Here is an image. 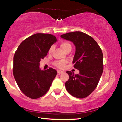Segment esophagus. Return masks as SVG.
Wrapping results in <instances>:
<instances>
[{
  "label": "esophagus",
  "mask_w": 122,
  "mask_h": 122,
  "mask_svg": "<svg viewBox=\"0 0 122 122\" xmlns=\"http://www.w3.org/2000/svg\"><path fill=\"white\" fill-rule=\"evenodd\" d=\"M57 73H58V75H60V74L63 73H64V72H63V71H60V70H58V71H57Z\"/></svg>",
  "instance_id": "esophagus-1"
}]
</instances>
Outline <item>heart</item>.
Segmentation results:
<instances>
[{
    "label": "heart",
    "instance_id": "b5f03b06",
    "mask_svg": "<svg viewBox=\"0 0 122 122\" xmlns=\"http://www.w3.org/2000/svg\"><path fill=\"white\" fill-rule=\"evenodd\" d=\"M61 47L64 51H65L67 49L69 48V47H71V44H70L69 43L66 42H63L61 43ZM53 49H54V46H51L50 47L49 50V53H51L53 51ZM66 62H67L66 61H64V60H61V61H57L54 62V65L59 68H62L65 66V64H66Z\"/></svg>",
    "mask_w": 122,
    "mask_h": 122
}]
</instances>
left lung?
<instances>
[{"instance_id": "obj_1", "label": "left lung", "mask_w": 122, "mask_h": 122, "mask_svg": "<svg viewBox=\"0 0 122 122\" xmlns=\"http://www.w3.org/2000/svg\"><path fill=\"white\" fill-rule=\"evenodd\" d=\"M75 46L73 63L79 74L66 72L69 80L65 86L68 93L74 97L82 99L89 96L100 80L103 72V54L93 38L80 31L68 33L60 36Z\"/></svg>"}]
</instances>
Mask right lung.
Returning <instances> with one entry per match:
<instances>
[{
    "instance_id": "add662e5",
    "label": "right lung",
    "mask_w": 122,
    "mask_h": 122,
    "mask_svg": "<svg viewBox=\"0 0 122 122\" xmlns=\"http://www.w3.org/2000/svg\"><path fill=\"white\" fill-rule=\"evenodd\" d=\"M57 41L53 35L37 33L25 39L15 53L14 77L22 93L31 99L45 94L57 75L56 70L53 68L43 71L40 68L41 60Z\"/></svg>"
}]
</instances>
